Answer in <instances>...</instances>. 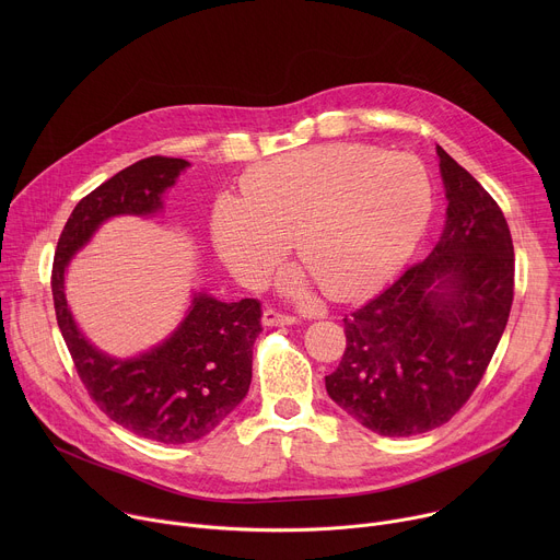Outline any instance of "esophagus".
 <instances>
[{"mask_svg":"<svg viewBox=\"0 0 560 560\" xmlns=\"http://www.w3.org/2000/svg\"><path fill=\"white\" fill-rule=\"evenodd\" d=\"M296 322V316L292 314H285L281 310H275V307H268L264 312V324L266 326H292Z\"/></svg>","mask_w":560,"mask_h":560,"instance_id":"1","label":"esophagus"}]
</instances>
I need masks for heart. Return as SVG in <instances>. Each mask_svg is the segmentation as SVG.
<instances>
[{
    "instance_id": "b5f03b06",
    "label": "heart",
    "mask_w": 560,
    "mask_h": 560,
    "mask_svg": "<svg viewBox=\"0 0 560 560\" xmlns=\"http://www.w3.org/2000/svg\"><path fill=\"white\" fill-rule=\"evenodd\" d=\"M244 199L223 197L212 242L228 270L259 288L294 242L330 299H359L401 268L432 214V184L412 154L328 143L272 159L244 177ZM290 292L301 277L283 279Z\"/></svg>"
}]
</instances>
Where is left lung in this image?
Here are the masks:
<instances>
[{
	"label": "left lung",
	"mask_w": 560,
	"mask_h": 560,
	"mask_svg": "<svg viewBox=\"0 0 560 560\" xmlns=\"http://www.w3.org/2000/svg\"><path fill=\"white\" fill-rule=\"evenodd\" d=\"M447 219L432 255L346 314L332 401L381 436L447 423L481 383L514 299V246L492 195L436 145Z\"/></svg>",
	"instance_id": "8db88e82"
}]
</instances>
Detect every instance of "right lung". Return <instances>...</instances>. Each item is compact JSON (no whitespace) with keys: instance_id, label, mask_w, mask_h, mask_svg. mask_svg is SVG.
<instances>
[{"instance_id":"add662e5","label":"right lung","mask_w":560,"mask_h":560,"mask_svg":"<svg viewBox=\"0 0 560 560\" xmlns=\"http://www.w3.org/2000/svg\"><path fill=\"white\" fill-rule=\"evenodd\" d=\"M188 166L186 159L145 156L89 192L59 234L50 277L57 326L97 408L137 436L166 445L199 441L244 401L253 381V348L264 330L261 301L223 303L199 294L171 339L119 361L77 330L63 296V270L108 217L162 208L164 190Z\"/></svg>"}]
</instances>
